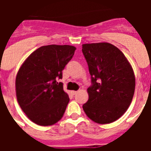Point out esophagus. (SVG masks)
<instances>
[{
	"instance_id": "1",
	"label": "esophagus",
	"mask_w": 151,
	"mask_h": 151,
	"mask_svg": "<svg viewBox=\"0 0 151 151\" xmlns=\"http://www.w3.org/2000/svg\"><path fill=\"white\" fill-rule=\"evenodd\" d=\"M77 93H78V92H77V91H71V94L72 95H75V94H77Z\"/></svg>"
}]
</instances>
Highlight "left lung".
Wrapping results in <instances>:
<instances>
[{
  "label": "left lung",
  "mask_w": 151,
  "mask_h": 151,
  "mask_svg": "<svg viewBox=\"0 0 151 151\" xmlns=\"http://www.w3.org/2000/svg\"><path fill=\"white\" fill-rule=\"evenodd\" d=\"M82 52L92 78L83 110L96 123H112L126 112L133 98L132 67L122 51L110 43L84 44Z\"/></svg>",
  "instance_id": "obj_1"
}]
</instances>
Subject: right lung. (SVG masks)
<instances>
[{"label": "right lung", "instance_id": "1", "mask_svg": "<svg viewBox=\"0 0 151 151\" xmlns=\"http://www.w3.org/2000/svg\"><path fill=\"white\" fill-rule=\"evenodd\" d=\"M75 50L67 45L42 46L20 66L15 79L16 97L22 111L35 124L52 125L63 116L70 99L57 80L62 79Z\"/></svg>", "mask_w": 151, "mask_h": 151}]
</instances>
